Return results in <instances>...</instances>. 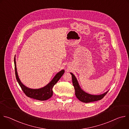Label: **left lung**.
I'll use <instances>...</instances> for the list:
<instances>
[{"instance_id": "8db88e82", "label": "left lung", "mask_w": 129, "mask_h": 129, "mask_svg": "<svg viewBox=\"0 0 129 129\" xmlns=\"http://www.w3.org/2000/svg\"><path fill=\"white\" fill-rule=\"evenodd\" d=\"M70 74L72 75V83L75 90V96L79 100L82 102L89 103L101 100L108 92V91L104 93V94L100 95H94L89 94L86 92H85L81 89L77 81V80L75 76H74V75L72 73H70Z\"/></svg>"}]
</instances>
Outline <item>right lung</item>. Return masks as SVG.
I'll return each instance as SVG.
<instances>
[{"mask_svg": "<svg viewBox=\"0 0 129 129\" xmlns=\"http://www.w3.org/2000/svg\"><path fill=\"white\" fill-rule=\"evenodd\" d=\"M14 64L16 79L25 94L28 97L39 101L47 100L53 96V88L65 72V71L63 69L59 72L50 81V82H49L45 87L38 89H32L26 87L20 81L17 71L15 57L14 59Z\"/></svg>", "mask_w": 129, "mask_h": 129, "instance_id": "obj_1", "label": "right lung"}]
</instances>
